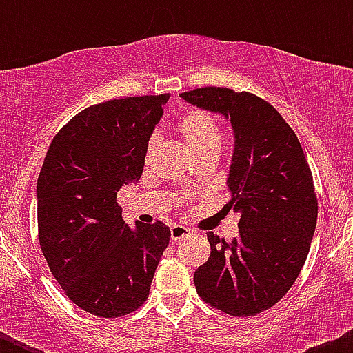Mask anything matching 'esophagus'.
Here are the masks:
<instances>
[{
  "mask_svg": "<svg viewBox=\"0 0 353 353\" xmlns=\"http://www.w3.org/2000/svg\"><path fill=\"white\" fill-rule=\"evenodd\" d=\"M193 234V230L190 229V227L186 225H174L172 229H170V239L172 241H181L184 239V237L191 236Z\"/></svg>",
  "mask_w": 353,
  "mask_h": 353,
  "instance_id": "1",
  "label": "esophagus"
}]
</instances>
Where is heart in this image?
Listing matches in <instances>:
<instances>
[{"mask_svg":"<svg viewBox=\"0 0 353 353\" xmlns=\"http://www.w3.org/2000/svg\"><path fill=\"white\" fill-rule=\"evenodd\" d=\"M177 128L196 157L212 154L219 155L222 150V133H220L219 123L205 110L194 109L190 112H184L177 121ZM157 141H159L157 134H152L148 138L145 160L150 159L154 154Z\"/></svg>","mask_w":353,"mask_h":353,"instance_id":"b5f03b06","label":"heart"}]
</instances>
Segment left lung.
<instances>
[{
	"instance_id": "1",
	"label": "left lung",
	"mask_w": 353,
	"mask_h": 353,
	"mask_svg": "<svg viewBox=\"0 0 353 353\" xmlns=\"http://www.w3.org/2000/svg\"><path fill=\"white\" fill-rule=\"evenodd\" d=\"M181 97L230 121L225 210L241 215L237 239L206 234L212 252L194 272L196 292L227 314L256 316L290 290L307 258L318 220L307 159L279 110L249 92L205 87Z\"/></svg>"
}]
</instances>
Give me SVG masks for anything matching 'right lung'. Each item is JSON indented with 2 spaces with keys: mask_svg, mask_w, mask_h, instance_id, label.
Returning a JSON list of instances; mask_svg holds the SVG:
<instances>
[{
  "mask_svg": "<svg viewBox=\"0 0 353 353\" xmlns=\"http://www.w3.org/2000/svg\"><path fill=\"white\" fill-rule=\"evenodd\" d=\"M169 94L114 99L78 112L51 141L37 179L39 243L65 294L99 318L148 299L170 239L165 223L131 229L117 191L137 183Z\"/></svg>",
  "mask_w": 353,
  "mask_h": 353,
  "instance_id": "obj_1",
  "label": "right lung"
}]
</instances>
